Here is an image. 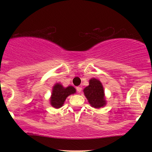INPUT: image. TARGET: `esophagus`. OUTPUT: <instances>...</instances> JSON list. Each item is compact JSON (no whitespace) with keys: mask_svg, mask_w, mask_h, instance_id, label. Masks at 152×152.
Listing matches in <instances>:
<instances>
[{"mask_svg":"<svg viewBox=\"0 0 152 152\" xmlns=\"http://www.w3.org/2000/svg\"><path fill=\"white\" fill-rule=\"evenodd\" d=\"M82 90V88L81 87H76V90H77L78 93H81Z\"/></svg>","mask_w":152,"mask_h":152,"instance_id":"obj_1","label":"esophagus"}]
</instances>
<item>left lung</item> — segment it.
Returning <instances> with one entry per match:
<instances>
[{
  "mask_svg": "<svg viewBox=\"0 0 152 152\" xmlns=\"http://www.w3.org/2000/svg\"><path fill=\"white\" fill-rule=\"evenodd\" d=\"M85 96L90 104L94 108H101L106 105L104 91L102 82L95 78L89 81V85L84 89Z\"/></svg>",
  "mask_w": 152,
  "mask_h": 152,
  "instance_id": "obj_1",
  "label": "left lung"
}]
</instances>
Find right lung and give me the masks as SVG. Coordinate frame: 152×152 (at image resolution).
Returning <instances> with one entry per match:
<instances>
[{
	"label": "right lung",
	"instance_id": "add662e5",
	"mask_svg": "<svg viewBox=\"0 0 152 152\" xmlns=\"http://www.w3.org/2000/svg\"><path fill=\"white\" fill-rule=\"evenodd\" d=\"M76 89L73 86L64 87L59 83H56L53 87L51 96L50 99V104L54 108H60L64 104L65 99L68 96L74 94Z\"/></svg>",
	"mask_w": 152,
	"mask_h": 152
}]
</instances>
